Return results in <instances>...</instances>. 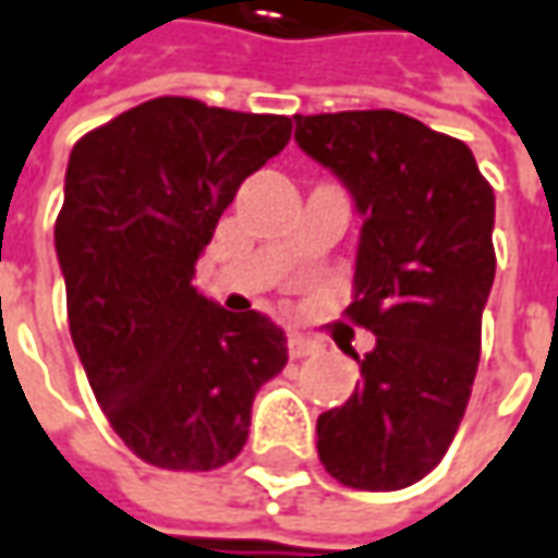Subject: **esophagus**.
Masks as SVG:
<instances>
[{"label": "esophagus", "mask_w": 558, "mask_h": 558, "mask_svg": "<svg viewBox=\"0 0 558 558\" xmlns=\"http://www.w3.org/2000/svg\"><path fill=\"white\" fill-rule=\"evenodd\" d=\"M287 349H290V357H305L315 352L317 342L315 339L302 337V333H290V339H287Z\"/></svg>", "instance_id": "34e87169"}]
</instances>
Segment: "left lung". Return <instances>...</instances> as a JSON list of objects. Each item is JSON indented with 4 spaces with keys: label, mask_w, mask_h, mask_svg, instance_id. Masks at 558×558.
Masks as SVG:
<instances>
[{
    "label": "left lung",
    "mask_w": 558,
    "mask_h": 558,
    "mask_svg": "<svg viewBox=\"0 0 558 558\" xmlns=\"http://www.w3.org/2000/svg\"><path fill=\"white\" fill-rule=\"evenodd\" d=\"M296 145L361 216L355 302L376 345L352 398L317 416V457L357 490L420 482L451 448L494 283V191L472 150L395 110L293 117Z\"/></svg>",
    "instance_id": "left-lung-1"
}]
</instances>
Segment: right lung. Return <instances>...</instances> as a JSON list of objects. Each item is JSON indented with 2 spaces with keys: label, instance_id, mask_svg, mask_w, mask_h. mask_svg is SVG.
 I'll return each instance as SVG.
<instances>
[{
  "label": "right lung",
  "instance_id": "obj_1",
  "mask_svg": "<svg viewBox=\"0 0 558 558\" xmlns=\"http://www.w3.org/2000/svg\"><path fill=\"white\" fill-rule=\"evenodd\" d=\"M290 132L278 113L154 98L70 150L54 221L70 337L113 433L150 466L234 460L253 398L287 364L278 324L201 296L194 265Z\"/></svg>",
  "mask_w": 558,
  "mask_h": 558
}]
</instances>
